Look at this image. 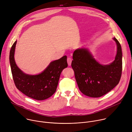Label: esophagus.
Instances as JSON below:
<instances>
[{"mask_svg":"<svg viewBox=\"0 0 132 132\" xmlns=\"http://www.w3.org/2000/svg\"><path fill=\"white\" fill-rule=\"evenodd\" d=\"M71 62H72L71 59L70 58V57H68V58H67V63H68V65L69 66H70L71 65Z\"/></svg>","mask_w":132,"mask_h":132,"instance_id":"1","label":"esophagus"}]
</instances>
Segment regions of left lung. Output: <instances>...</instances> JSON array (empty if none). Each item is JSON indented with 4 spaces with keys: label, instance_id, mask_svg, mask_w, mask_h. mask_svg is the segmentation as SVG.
Listing matches in <instances>:
<instances>
[{
    "label": "left lung",
    "instance_id": "1",
    "mask_svg": "<svg viewBox=\"0 0 132 132\" xmlns=\"http://www.w3.org/2000/svg\"><path fill=\"white\" fill-rule=\"evenodd\" d=\"M115 60L106 65L100 64L86 47L78 48L72 55L71 67L80 91L84 95L99 98L110 91L119 82L122 70V52L121 44L116 37Z\"/></svg>",
    "mask_w": 132,
    "mask_h": 132
}]
</instances>
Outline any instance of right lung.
Here are the masks:
<instances>
[{"instance_id": "right-lung-1", "label": "right lung", "mask_w": 132, "mask_h": 132, "mask_svg": "<svg viewBox=\"0 0 132 132\" xmlns=\"http://www.w3.org/2000/svg\"><path fill=\"white\" fill-rule=\"evenodd\" d=\"M16 42L12 45L9 55L11 72L16 87L25 95L35 100H43L50 98L57 89L62 71L68 66L67 56L51 62L41 73L27 74L17 66L14 60Z\"/></svg>"}]
</instances>
